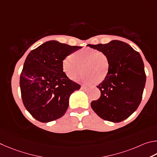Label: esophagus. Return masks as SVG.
I'll use <instances>...</instances> for the list:
<instances>
[{"label": "esophagus", "instance_id": "34e87169", "mask_svg": "<svg viewBox=\"0 0 157 157\" xmlns=\"http://www.w3.org/2000/svg\"><path fill=\"white\" fill-rule=\"evenodd\" d=\"M81 90H82V91H83V92H86V91H87V87H85V86H81Z\"/></svg>", "mask_w": 157, "mask_h": 157}]
</instances>
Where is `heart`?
<instances>
[{
  "label": "heart",
  "mask_w": 157,
  "mask_h": 157,
  "mask_svg": "<svg viewBox=\"0 0 157 157\" xmlns=\"http://www.w3.org/2000/svg\"><path fill=\"white\" fill-rule=\"evenodd\" d=\"M62 68L71 81H78L83 74V83H100L108 76L109 62L103 52L92 48H85L65 57L63 60Z\"/></svg>",
  "instance_id": "1"
}]
</instances>
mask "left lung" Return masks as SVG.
Instances as JSON below:
<instances>
[{
	"instance_id": "8db88e82",
	"label": "left lung",
	"mask_w": 157,
	"mask_h": 157,
	"mask_svg": "<svg viewBox=\"0 0 157 157\" xmlns=\"http://www.w3.org/2000/svg\"><path fill=\"white\" fill-rule=\"evenodd\" d=\"M108 58V74L97 87L101 97L91 107L104 120L119 123L136 111L141 101L146 81L144 64L138 52L123 41L87 45Z\"/></svg>"
}]
</instances>
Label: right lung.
<instances>
[{"label": "right lung", "mask_w": 157, "mask_h": 157, "mask_svg": "<svg viewBox=\"0 0 157 157\" xmlns=\"http://www.w3.org/2000/svg\"><path fill=\"white\" fill-rule=\"evenodd\" d=\"M81 48L49 40L27 55L20 77L21 97L27 110L38 121L48 123L62 117L70 95L81 88L62 68L65 58Z\"/></svg>", "instance_id": "obj_1"}]
</instances>
